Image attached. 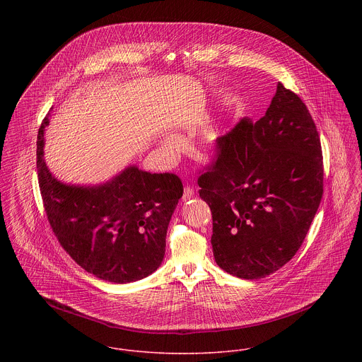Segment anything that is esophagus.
I'll list each match as a JSON object with an SVG mask.
<instances>
[{"label":"esophagus","instance_id":"1","mask_svg":"<svg viewBox=\"0 0 362 362\" xmlns=\"http://www.w3.org/2000/svg\"><path fill=\"white\" fill-rule=\"evenodd\" d=\"M194 197H195L194 189H192L191 187H185V188H184V194H182V199H184V201H188V199H191V198H194Z\"/></svg>","mask_w":362,"mask_h":362}]
</instances>
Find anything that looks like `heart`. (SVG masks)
<instances>
[{"label":"heart","instance_id":"b5f03b06","mask_svg":"<svg viewBox=\"0 0 362 362\" xmlns=\"http://www.w3.org/2000/svg\"><path fill=\"white\" fill-rule=\"evenodd\" d=\"M171 145H173V141H168V142H167V146H171Z\"/></svg>","mask_w":362,"mask_h":362}]
</instances>
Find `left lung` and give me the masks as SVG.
I'll use <instances>...</instances> for the list:
<instances>
[{
	"instance_id": "left-lung-1",
	"label": "left lung",
	"mask_w": 362,
	"mask_h": 362,
	"mask_svg": "<svg viewBox=\"0 0 362 362\" xmlns=\"http://www.w3.org/2000/svg\"><path fill=\"white\" fill-rule=\"evenodd\" d=\"M320 138L305 103L279 82L266 114L216 139L199 171L216 263L240 279L274 273L303 245L323 195Z\"/></svg>"
}]
</instances>
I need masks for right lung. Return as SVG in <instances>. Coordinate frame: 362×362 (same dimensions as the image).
<instances>
[{"instance_id":"1","label":"right lung","mask_w":362,"mask_h":362,"mask_svg":"<svg viewBox=\"0 0 362 362\" xmlns=\"http://www.w3.org/2000/svg\"><path fill=\"white\" fill-rule=\"evenodd\" d=\"M46 117L37 135V177L45 210L65 252L111 283L141 280L161 264L170 218L184 187L175 174L128 167L98 187L65 185L43 158Z\"/></svg>"}]
</instances>
